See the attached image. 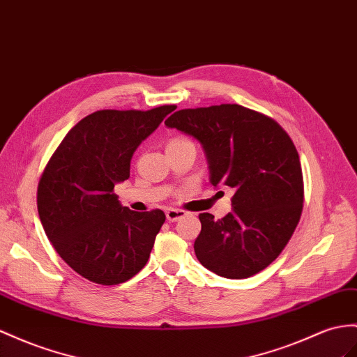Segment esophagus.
<instances>
[{"instance_id": "1", "label": "esophagus", "mask_w": 357, "mask_h": 357, "mask_svg": "<svg viewBox=\"0 0 357 357\" xmlns=\"http://www.w3.org/2000/svg\"><path fill=\"white\" fill-rule=\"evenodd\" d=\"M185 215H187V213L182 211V209H173V208H170V209H167V211H166V217H167L169 222H178L179 218L185 217Z\"/></svg>"}]
</instances>
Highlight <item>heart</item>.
I'll list each match as a JSON object with an SVG mask.
<instances>
[{"instance_id":"1","label":"heart","mask_w":357,"mask_h":357,"mask_svg":"<svg viewBox=\"0 0 357 357\" xmlns=\"http://www.w3.org/2000/svg\"><path fill=\"white\" fill-rule=\"evenodd\" d=\"M175 142H181V140H175Z\"/></svg>"}]
</instances>
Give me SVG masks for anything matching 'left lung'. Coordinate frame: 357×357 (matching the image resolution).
Here are the masks:
<instances>
[{"label":"left lung","instance_id":"obj_1","mask_svg":"<svg viewBox=\"0 0 357 357\" xmlns=\"http://www.w3.org/2000/svg\"><path fill=\"white\" fill-rule=\"evenodd\" d=\"M166 126L202 144L209 182L234 190L232 211L223 218L199 214V262L227 279L250 278L268 267L303 209V175L289 135L273 119L236 104L179 109Z\"/></svg>","mask_w":357,"mask_h":357}]
</instances>
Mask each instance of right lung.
I'll return each mask as SVG.
<instances>
[{
  "instance_id": "right-lung-1",
  "label": "right lung",
  "mask_w": 357,
  "mask_h": 357,
  "mask_svg": "<svg viewBox=\"0 0 357 357\" xmlns=\"http://www.w3.org/2000/svg\"><path fill=\"white\" fill-rule=\"evenodd\" d=\"M175 108L91 113L66 134L45 167L38 188L45 234L87 280L117 285L148 262L166 215L161 209L131 211L113 190L130 178L135 149Z\"/></svg>"
}]
</instances>
